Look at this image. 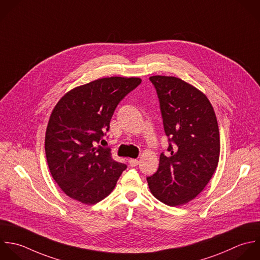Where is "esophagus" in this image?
Returning <instances> with one entry per match:
<instances>
[{"mask_svg": "<svg viewBox=\"0 0 260 260\" xmlns=\"http://www.w3.org/2000/svg\"><path fill=\"white\" fill-rule=\"evenodd\" d=\"M128 163H129V165L132 167H136V166L139 165V160H137V159H129Z\"/></svg>", "mask_w": 260, "mask_h": 260, "instance_id": "34e87169", "label": "esophagus"}]
</instances>
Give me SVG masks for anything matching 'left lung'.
Masks as SVG:
<instances>
[{
  "label": "left lung",
  "instance_id": "left-lung-1",
  "mask_svg": "<svg viewBox=\"0 0 260 260\" xmlns=\"http://www.w3.org/2000/svg\"><path fill=\"white\" fill-rule=\"evenodd\" d=\"M160 101L167 157L147 177L152 194L170 207L187 204L207 186L220 158V133L214 108L194 86L172 76H152Z\"/></svg>",
  "mask_w": 260,
  "mask_h": 260
}]
</instances>
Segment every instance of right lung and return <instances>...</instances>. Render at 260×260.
I'll return each instance as SVG.
<instances>
[{"mask_svg": "<svg viewBox=\"0 0 260 260\" xmlns=\"http://www.w3.org/2000/svg\"><path fill=\"white\" fill-rule=\"evenodd\" d=\"M140 78L110 77L67 92L54 106L45 133L50 174L71 199L94 205L115 187L126 165L112 159L103 142L120 100L141 84Z\"/></svg>", "mask_w": 260, "mask_h": 260, "instance_id": "add662e5", "label": "right lung"}]
</instances>
